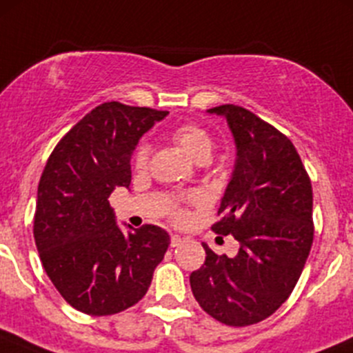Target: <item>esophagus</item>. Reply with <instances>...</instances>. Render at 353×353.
<instances>
[{"label":"esophagus","instance_id":"1","mask_svg":"<svg viewBox=\"0 0 353 353\" xmlns=\"http://www.w3.org/2000/svg\"><path fill=\"white\" fill-rule=\"evenodd\" d=\"M181 243H183V239H181L179 236H176V234H174V236H170V245H172V248H177Z\"/></svg>","mask_w":353,"mask_h":353}]
</instances>
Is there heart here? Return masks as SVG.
<instances>
[{
	"label": "heart",
	"mask_w": 353,
	"mask_h": 353,
	"mask_svg": "<svg viewBox=\"0 0 353 353\" xmlns=\"http://www.w3.org/2000/svg\"><path fill=\"white\" fill-rule=\"evenodd\" d=\"M170 140L177 145V147L183 148L191 159H194L196 162H205L213 152V137L206 128H203L201 124L196 123H181L176 128H172L170 131ZM150 145L148 141H140L134 148L133 154V165L137 170H145L150 162ZM183 201L186 203H198L203 201V196L196 191H191V193L184 194ZM170 216H172L176 222H183L186 219V212L183 210V206L179 203H174L172 208H170Z\"/></svg>",
	"instance_id": "b5f03b06"
}]
</instances>
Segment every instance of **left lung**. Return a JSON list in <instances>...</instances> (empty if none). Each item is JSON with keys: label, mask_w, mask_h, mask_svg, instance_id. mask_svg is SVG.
I'll return each instance as SVG.
<instances>
[{"label": "left lung", "mask_w": 353, "mask_h": 353, "mask_svg": "<svg viewBox=\"0 0 353 353\" xmlns=\"http://www.w3.org/2000/svg\"><path fill=\"white\" fill-rule=\"evenodd\" d=\"M208 112L225 116L237 162L212 230L241 244L234 258L206 244L201 268L190 275L205 312L229 326L272 316L294 290L314 239L312 186L294 143L241 105Z\"/></svg>", "instance_id": "1"}]
</instances>
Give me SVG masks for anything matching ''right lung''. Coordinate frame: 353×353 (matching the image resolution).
<instances>
[{"mask_svg":"<svg viewBox=\"0 0 353 353\" xmlns=\"http://www.w3.org/2000/svg\"><path fill=\"white\" fill-rule=\"evenodd\" d=\"M167 110L104 102L58 141L42 170L34 239L52 285L90 316L124 311L143 299L170 237L162 227L121 232L109 205L130 186L131 154Z\"/></svg>","mask_w":353,"mask_h":353,"instance_id":"obj_1","label":"right lung"}]
</instances>
